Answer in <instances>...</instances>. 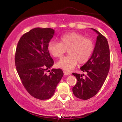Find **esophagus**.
Here are the masks:
<instances>
[{
    "label": "esophagus",
    "mask_w": 122,
    "mask_h": 122,
    "mask_svg": "<svg viewBox=\"0 0 122 122\" xmlns=\"http://www.w3.org/2000/svg\"><path fill=\"white\" fill-rule=\"evenodd\" d=\"M64 74L65 76H69V75H71V73L66 71H64Z\"/></svg>",
    "instance_id": "1"
}]
</instances>
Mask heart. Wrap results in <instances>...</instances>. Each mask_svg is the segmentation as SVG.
Returning a JSON list of instances; mask_svg holds the SVG:
<instances>
[{
  "instance_id": "heart-1",
  "label": "heart",
  "mask_w": 122,
  "mask_h": 122,
  "mask_svg": "<svg viewBox=\"0 0 122 122\" xmlns=\"http://www.w3.org/2000/svg\"><path fill=\"white\" fill-rule=\"evenodd\" d=\"M94 49L91 39L81 33L71 32L63 35L61 42L52 40L48 45L50 54L55 58H61L68 50V56L59 60L56 66L64 71H69L77 64H84L89 61Z\"/></svg>"
}]
</instances>
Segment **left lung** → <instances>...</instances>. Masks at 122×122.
I'll use <instances>...</instances> for the list:
<instances>
[{"label": "left lung", "instance_id": "obj_1", "mask_svg": "<svg viewBox=\"0 0 122 122\" xmlns=\"http://www.w3.org/2000/svg\"><path fill=\"white\" fill-rule=\"evenodd\" d=\"M97 33L96 43L93 52L87 62L81 67L84 74L73 73L77 81L73 88V93L76 97L87 100L94 97L102 86L108 76L110 68V52L109 45L106 38L97 30L92 28Z\"/></svg>", "mask_w": 122, "mask_h": 122}]
</instances>
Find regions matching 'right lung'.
<instances>
[{
	"label": "right lung",
	"mask_w": 122,
	"mask_h": 122,
	"mask_svg": "<svg viewBox=\"0 0 122 122\" xmlns=\"http://www.w3.org/2000/svg\"><path fill=\"white\" fill-rule=\"evenodd\" d=\"M54 35L51 28H35L23 35L16 49L15 63L19 77L28 92L38 99L51 98L64 74L61 69L49 70L54 61L48 45Z\"/></svg>",
	"instance_id": "add662e5"
}]
</instances>
